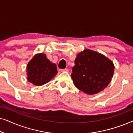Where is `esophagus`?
<instances>
[{"label":"esophagus","mask_w":133,"mask_h":133,"mask_svg":"<svg viewBox=\"0 0 133 133\" xmlns=\"http://www.w3.org/2000/svg\"><path fill=\"white\" fill-rule=\"evenodd\" d=\"M59 71L61 72H69V70H68V69L65 68V69H60Z\"/></svg>","instance_id":"esophagus-1"}]
</instances>
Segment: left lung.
<instances>
[{
  "instance_id": "8db88e82",
  "label": "left lung",
  "mask_w": 133,
  "mask_h": 133,
  "mask_svg": "<svg viewBox=\"0 0 133 133\" xmlns=\"http://www.w3.org/2000/svg\"><path fill=\"white\" fill-rule=\"evenodd\" d=\"M74 63L71 77L74 85L85 94H97L111 81L114 65L102 54L85 49L77 54Z\"/></svg>"
}]
</instances>
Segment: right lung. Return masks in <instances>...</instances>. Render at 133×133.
Returning <instances> with one entry per match:
<instances>
[{"instance_id":"obj_1","label":"right lung","mask_w":133,"mask_h":133,"mask_svg":"<svg viewBox=\"0 0 133 133\" xmlns=\"http://www.w3.org/2000/svg\"><path fill=\"white\" fill-rule=\"evenodd\" d=\"M57 74L56 65L50 61L43 53L35 54L27 64V80L36 86L49 82Z\"/></svg>"}]
</instances>
